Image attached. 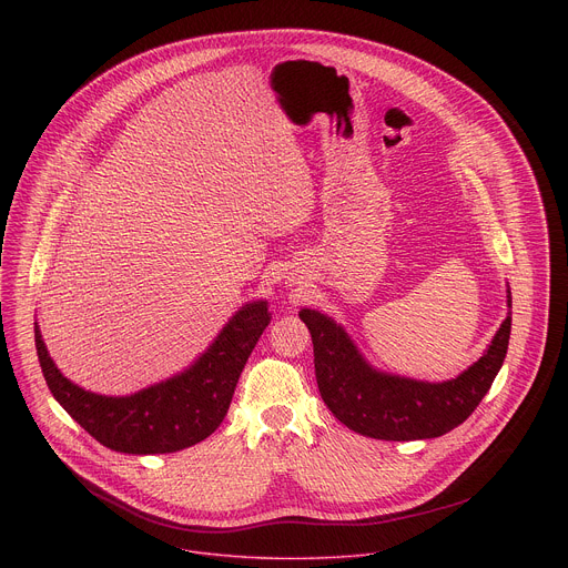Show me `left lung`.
<instances>
[{
    "mask_svg": "<svg viewBox=\"0 0 568 568\" xmlns=\"http://www.w3.org/2000/svg\"><path fill=\"white\" fill-rule=\"evenodd\" d=\"M298 316L312 335L323 402L348 429L377 440L438 438L465 423L504 366L513 326L508 312L488 351L456 379L420 382L373 368L331 316L307 307Z\"/></svg>",
    "mask_w": 568,
    "mask_h": 568,
    "instance_id": "obj_1",
    "label": "left lung"
}]
</instances>
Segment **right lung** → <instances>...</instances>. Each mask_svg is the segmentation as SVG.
<instances>
[{
	"instance_id": "add662e5",
	"label": "right lung",
	"mask_w": 568,
	"mask_h": 568,
	"mask_svg": "<svg viewBox=\"0 0 568 568\" xmlns=\"http://www.w3.org/2000/svg\"><path fill=\"white\" fill-rule=\"evenodd\" d=\"M270 318L267 301L242 305L184 373L125 397L99 395L67 379L49 357L38 326L36 348L60 407L101 445L121 454H171L202 443L220 427Z\"/></svg>"
}]
</instances>
